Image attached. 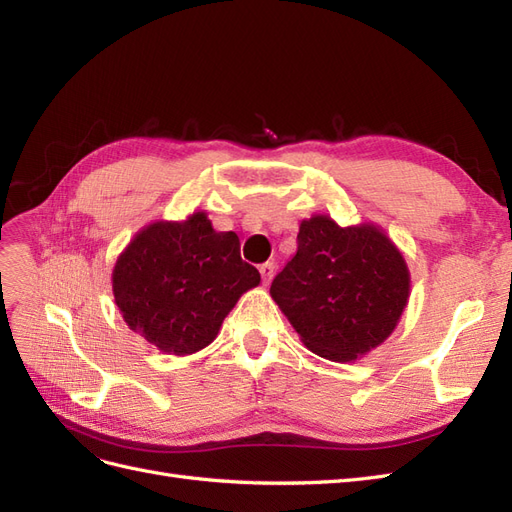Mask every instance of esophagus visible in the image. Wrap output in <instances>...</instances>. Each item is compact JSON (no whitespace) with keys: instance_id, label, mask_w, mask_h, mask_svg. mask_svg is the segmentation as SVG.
<instances>
[{"instance_id":"1","label":"esophagus","mask_w":512,"mask_h":512,"mask_svg":"<svg viewBox=\"0 0 512 512\" xmlns=\"http://www.w3.org/2000/svg\"><path fill=\"white\" fill-rule=\"evenodd\" d=\"M260 275H262V284H271L273 275H275V265L273 262H265V265H260Z\"/></svg>"}]
</instances>
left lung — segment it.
<instances>
[{"instance_id":"left-lung-1","label":"left lung","mask_w":512,"mask_h":512,"mask_svg":"<svg viewBox=\"0 0 512 512\" xmlns=\"http://www.w3.org/2000/svg\"><path fill=\"white\" fill-rule=\"evenodd\" d=\"M299 250L271 299L314 354L352 363L391 337L410 299V269L374 222L339 226L316 213L299 224Z\"/></svg>"}]
</instances>
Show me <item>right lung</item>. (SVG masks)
<instances>
[{
  "mask_svg": "<svg viewBox=\"0 0 512 512\" xmlns=\"http://www.w3.org/2000/svg\"><path fill=\"white\" fill-rule=\"evenodd\" d=\"M111 282L134 333L164 354L188 356L218 337L260 273L241 260L235 232H218L207 211H194L138 230L117 256Z\"/></svg>",
  "mask_w": 512,
  "mask_h": 512,
  "instance_id": "1",
  "label": "right lung"
}]
</instances>
